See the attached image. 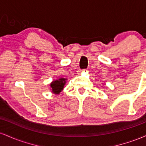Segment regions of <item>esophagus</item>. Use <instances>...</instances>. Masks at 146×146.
I'll return each instance as SVG.
<instances>
[{"label":"esophagus","instance_id":"obj_1","mask_svg":"<svg viewBox=\"0 0 146 146\" xmlns=\"http://www.w3.org/2000/svg\"><path fill=\"white\" fill-rule=\"evenodd\" d=\"M78 72H79V73H81V72H82V71H79Z\"/></svg>","mask_w":146,"mask_h":146}]
</instances>
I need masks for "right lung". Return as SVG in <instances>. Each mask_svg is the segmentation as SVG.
<instances>
[{
  "label": "right lung",
  "instance_id": "right-lung-1",
  "mask_svg": "<svg viewBox=\"0 0 146 146\" xmlns=\"http://www.w3.org/2000/svg\"><path fill=\"white\" fill-rule=\"evenodd\" d=\"M67 79L64 78H60L56 80H53L50 84L51 93L55 95H59L63 90L64 86L66 82Z\"/></svg>",
  "mask_w": 146,
  "mask_h": 146
}]
</instances>
